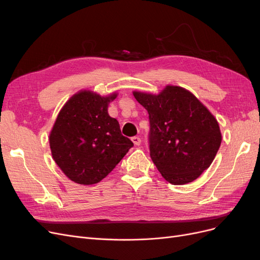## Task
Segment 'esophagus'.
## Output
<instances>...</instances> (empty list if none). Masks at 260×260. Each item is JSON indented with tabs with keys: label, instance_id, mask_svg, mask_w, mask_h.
Returning <instances> with one entry per match:
<instances>
[{
	"label": "esophagus",
	"instance_id": "esophagus-1",
	"mask_svg": "<svg viewBox=\"0 0 260 260\" xmlns=\"http://www.w3.org/2000/svg\"><path fill=\"white\" fill-rule=\"evenodd\" d=\"M131 140H132L133 144H135V145H138V146L141 144V142H142V141H141V139H140L139 137H133Z\"/></svg>",
	"mask_w": 260,
	"mask_h": 260
}]
</instances>
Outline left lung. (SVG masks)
Returning <instances> with one entry per match:
<instances>
[{
    "label": "left lung",
    "mask_w": 260,
    "mask_h": 260,
    "mask_svg": "<svg viewBox=\"0 0 260 260\" xmlns=\"http://www.w3.org/2000/svg\"><path fill=\"white\" fill-rule=\"evenodd\" d=\"M148 113L149 155L169 183L198 179L215 159L221 144L219 123L194 94L178 85L160 93L133 92Z\"/></svg>",
    "instance_id": "left-lung-1"
}]
</instances>
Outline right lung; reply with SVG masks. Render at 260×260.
I'll list each match as a JSON object with an SVG mask.
<instances>
[{
    "instance_id": "1",
    "label": "right lung",
    "mask_w": 260,
    "mask_h": 260,
    "mask_svg": "<svg viewBox=\"0 0 260 260\" xmlns=\"http://www.w3.org/2000/svg\"><path fill=\"white\" fill-rule=\"evenodd\" d=\"M108 96L81 90L62 106L50 133L53 159L76 183L90 185L103 180L133 146L121 135L119 122L108 115Z\"/></svg>"
}]
</instances>
